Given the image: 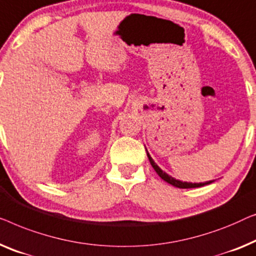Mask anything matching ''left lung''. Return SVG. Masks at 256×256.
Instances as JSON below:
<instances>
[{
	"label": "left lung",
	"instance_id": "obj_1",
	"mask_svg": "<svg viewBox=\"0 0 256 256\" xmlns=\"http://www.w3.org/2000/svg\"><path fill=\"white\" fill-rule=\"evenodd\" d=\"M147 156H148V160L150 164H152V167L154 168V170L158 172V175L160 176L161 178L166 181L169 184L176 186V188H181V189H189V188H198V186H206V184H210L212 183V181H208V182H204V183H192V182H182L180 181V180H176L174 178H172L170 175H168L167 172H164L162 169H161L159 166H158L156 162H154V160L152 159V156H150V153L147 152Z\"/></svg>",
	"mask_w": 256,
	"mask_h": 256
}]
</instances>
